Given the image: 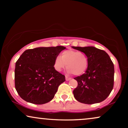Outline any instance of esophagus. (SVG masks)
<instances>
[{
  "instance_id": "1",
  "label": "esophagus",
  "mask_w": 128,
  "mask_h": 128,
  "mask_svg": "<svg viewBox=\"0 0 128 128\" xmlns=\"http://www.w3.org/2000/svg\"><path fill=\"white\" fill-rule=\"evenodd\" d=\"M65 78H66V81H68V80H70L71 79V78H68V76H65Z\"/></svg>"
}]
</instances>
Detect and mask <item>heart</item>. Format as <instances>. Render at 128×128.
<instances>
[{
    "instance_id": "obj_1",
    "label": "heart",
    "mask_w": 128,
    "mask_h": 128,
    "mask_svg": "<svg viewBox=\"0 0 128 128\" xmlns=\"http://www.w3.org/2000/svg\"><path fill=\"white\" fill-rule=\"evenodd\" d=\"M68 68V73L76 76L83 74L88 64V58L82 52L74 50H66L61 54V57L57 56L54 62V68L56 71L61 72L64 68Z\"/></svg>"
}]
</instances>
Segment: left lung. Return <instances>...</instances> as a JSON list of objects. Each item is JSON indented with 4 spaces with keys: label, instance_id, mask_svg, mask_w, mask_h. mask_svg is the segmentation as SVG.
<instances>
[{
    "label": "left lung",
    "instance_id": "left-lung-1",
    "mask_svg": "<svg viewBox=\"0 0 128 128\" xmlns=\"http://www.w3.org/2000/svg\"><path fill=\"white\" fill-rule=\"evenodd\" d=\"M84 52L88 58L86 72L74 78L78 87L73 93L76 100L86 104L98 103L105 100L111 93L114 82V66L104 50L94 46H73Z\"/></svg>",
    "mask_w": 128,
    "mask_h": 128
}]
</instances>
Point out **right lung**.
<instances>
[{
	"label": "right lung",
	"instance_id": "add662e5",
	"mask_svg": "<svg viewBox=\"0 0 128 128\" xmlns=\"http://www.w3.org/2000/svg\"><path fill=\"white\" fill-rule=\"evenodd\" d=\"M65 47H39L24 51L16 63L15 88L27 102L44 104L54 98L65 76L54 68L55 57Z\"/></svg>",
	"mask_w": 128,
	"mask_h": 128
}]
</instances>
